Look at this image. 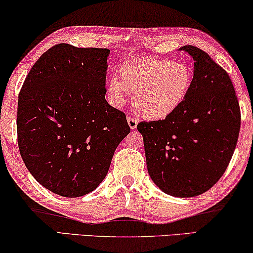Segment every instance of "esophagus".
Instances as JSON below:
<instances>
[{
  "label": "esophagus",
  "instance_id": "obj_1",
  "mask_svg": "<svg viewBox=\"0 0 253 253\" xmlns=\"http://www.w3.org/2000/svg\"><path fill=\"white\" fill-rule=\"evenodd\" d=\"M127 123H128V126H129L130 129H135V128H136V126H137V124H138L137 120L131 118V117H127Z\"/></svg>",
  "mask_w": 253,
  "mask_h": 253
}]
</instances>
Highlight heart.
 I'll return each mask as SVG.
<instances>
[{"label":"heart","instance_id":"heart-1","mask_svg":"<svg viewBox=\"0 0 253 253\" xmlns=\"http://www.w3.org/2000/svg\"><path fill=\"white\" fill-rule=\"evenodd\" d=\"M118 77L110 79L108 91L115 106L126 102V94L133 95L138 115L159 120L172 115L182 105L193 86V71L182 60L147 57L128 60L120 65Z\"/></svg>","mask_w":253,"mask_h":253}]
</instances>
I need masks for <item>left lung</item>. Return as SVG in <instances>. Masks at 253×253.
Segmentation results:
<instances>
[{
	"mask_svg": "<svg viewBox=\"0 0 253 253\" xmlns=\"http://www.w3.org/2000/svg\"><path fill=\"white\" fill-rule=\"evenodd\" d=\"M194 63L182 105L163 120L142 122L149 175L164 193L198 196L218 182L236 148L241 111L228 73L194 45L180 48Z\"/></svg>",
	"mask_w": 253,
	"mask_h": 253,
	"instance_id": "8db88e82",
	"label": "left lung"
}]
</instances>
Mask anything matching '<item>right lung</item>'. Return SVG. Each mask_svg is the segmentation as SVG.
I'll return each instance as SVG.
<instances>
[{"mask_svg":"<svg viewBox=\"0 0 253 253\" xmlns=\"http://www.w3.org/2000/svg\"><path fill=\"white\" fill-rule=\"evenodd\" d=\"M109 55V49L56 44L35 62L20 89V156L34 179L59 196L95 190L130 131L125 113L105 99Z\"/></svg>","mask_w":253,"mask_h":253,"instance_id":"add662e5","label":"right lung"}]
</instances>
